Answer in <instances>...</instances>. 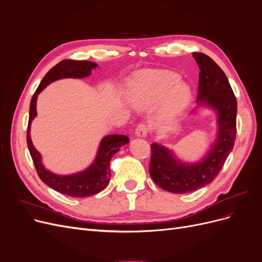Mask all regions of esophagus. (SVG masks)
Returning a JSON list of instances; mask_svg holds the SVG:
<instances>
[{"label": "esophagus", "mask_w": 262, "mask_h": 262, "mask_svg": "<svg viewBox=\"0 0 262 262\" xmlns=\"http://www.w3.org/2000/svg\"><path fill=\"white\" fill-rule=\"evenodd\" d=\"M148 133V126L145 123H140L136 129V136L139 138H145Z\"/></svg>", "instance_id": "1"}]
</instances>
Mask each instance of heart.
Returning <instances> with one entry per match:
<instances>
[{"label": "heart", "instance_id": "heart-1", "mask_svg": "<svg viewBox=\"0 0 262 262\" xmlns=\"http://www.w3.org/2000/svg\"><path fill=\"white\" fill-rule=\"evenodd\" d=\"M181 76L171 71L143 70L133 76L129 84V97L139 109L149 108L168 95L164 117L172 119L181 114L192 99V90Z\"/></svg>", "mask_w": 262, "mask_h": 262}]
</instances>
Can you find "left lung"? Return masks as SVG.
Listing matches in <instances>:
<instances>
[{"mask_svg":"<svg viewBox=\"0 0 262 262\" xmlns=\"http://www.w3.org/2000/svg\"><path fill=\"white\" fill-rule=\"evenodd\" d=\"M200 69L196 108L208 107L216 114V137L200 161L187 163L171 149L153 143L149 175L155 184L172 193H187L207 186L232 152L236 139L237 101L225 73L209 55L192 53Z\"/></svg>","mask_w":262,"mask_h":262,"instance_id":"left-lung-1","label":"left lung"}]
</instances>
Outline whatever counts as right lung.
I'll use <instances>...</instances> for the list:
<instances>
[{
  "mask_svg": "<svg viewBox=\"0 0 262 262\" xmlns=\"http://www.w3.org/2000/svg\"><path fill=\"white\" fill-rule=\"evenodd\" d=\"M98 67L91 61L63 60L53 67L45 75L39 84L29 107V120L27 128V145L33 158L38 176L55 191L70 196L84 198L97 194L104 190L110 181V160L120 149L129 143V138L123 134H109L101 139L97 154L93 163L82 171L71 175H58L47 169L42 164L41 154L35 148L30 138V124L37 116V98L47 86L62 78H84L92 74V71Z\"/></svg>",
  "mask_w": 262,
  "mask_h": 262,
  "instance_id": "right-lung-1",
  "label": "right lung"
}]
</instances>
